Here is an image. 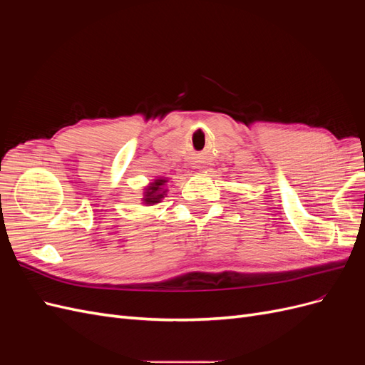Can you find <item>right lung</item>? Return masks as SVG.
<instances>
[{
	"label": "right lung",
	"instance_id": "right-lung-1",
	"mask_svg": "<svg viewBox=\"0 0 365 365\" xmlns=\"http://www.w3.org/2000/svg\"><path fill=\"white\" fill-rule=\"evenodd\" d=\"M165 182H168V181H165L164 178H158V180H155L148 185V189L145 192V197H143L145 204L153 205V204H157V202L161 201V197H164L165 192H168V190L163 189Z\"/></svg>",
	"mask_w": 365,
	"mask_h": 365
}]
</instances>
